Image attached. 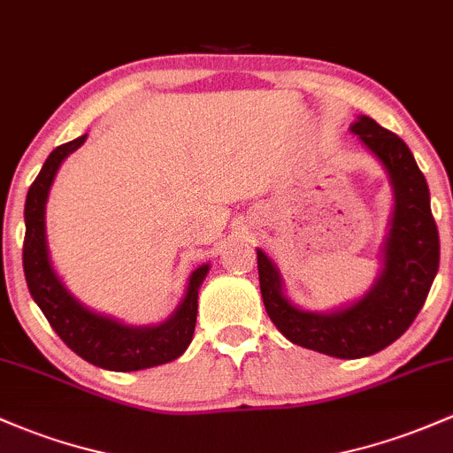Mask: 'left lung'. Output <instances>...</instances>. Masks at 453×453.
<instances>
[{
    "label": "left lung",
    "mask_w": 453,
    "mask_h": 453,
    "mask_svg": "<svg viewBox=\"0 0 453 453\" xmlns=\"http://www.w3.org/2000/svg\"><path fill=\"white\" fill-rule=\"evenodd\" d=\"M349 131L380 159L395 198L382 246V272L372 289L330 313L303 311L287 300L279 270L257 248L261 298L272 322L291 343L334 358L369 357L400 339L426 303L441 257L430 189L406 142L369 116H358Z\"/></svg>",
    "instance_id": "obj_1"
}]
</instances>
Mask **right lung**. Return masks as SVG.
<instances>
[{"mask_svg": "<svg viewBox=\"0 0 453 453\" xmlns=\"http://www.w3.org/2000/svg\"><path fill=\"white\" fill-rule=\"evenodd\" d=\"M88 134L53 149L34 179L26 198V242L23 272L34 303L41 306L47 322L77 357L110 372H138L181 357L194 337L198 313V289L209 264L189 274L186 296L166 322L155 326H125L108 315L86 309L53 272L47 250L45 205L58 168L86 142Z\"/></svg>", "mask_w": 453, "mask_h": 453, "instance_id": "right-lung-1", "label": "right lung"}]
</instances>
